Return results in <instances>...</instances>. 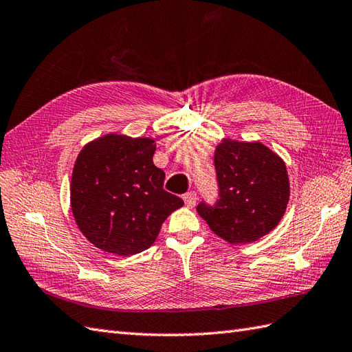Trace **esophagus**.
Returning a JSON list of instances; mask_svg holds the SVG:
<instances>
[{
    "label": "esophagus",
    "mask_w": 352,
    "mask_h": 352,
    "mask_svg": "<svg viewBox=\"0 0 352 352\" xmlns=\"http://www.w3.org/2000/svg\"><path fill=\"white\" fill-rule=\"evenodd\" d=\"M183 199H184L186 207L192 208V207H195V204H196V199H198V196H196V192H187V193L183 196Z\"/></svg>",
    "instance_id": "obj_1"
}]
</instances>
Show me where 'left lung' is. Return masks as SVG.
<instances>
[{
  "label": "left lung",
  "instance_id": "obj_1",
  "mask_svg": "<svg viewBox=\"0 0 352 352\" xmlns=\"http://www.w3.org/2000/svg\"><path fill=\"white\" fill-rule=\"evenodd\" d=\"M220 199L196 210L210 230L231 244L263 239L279 225L289 201L287 165L258 141L223 138L214 150Z\"/></svg>",
  "mask_w": 352,
  "mask_h": 352
}]
</instances>
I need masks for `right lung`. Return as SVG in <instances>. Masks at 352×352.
Listing matches in <instances>:
<instances>
[{"mask_svg":"<svg viewBox=\"0 0 352 352\" xmlns=\"http://www.w3.org/2000/svg\"><path fill=\"white\" fill-rule=\"evenodd\" d=\"M156 141L108 133L79 151L70 207L79 231L97 249L130 256L156 241L162 223L183 199L163 189L165 173L153 163Z\"/></svg>","mask_w":352,"mask_h":352,"instance_id":"add662e5","label":"right lung"}]
</instances>
